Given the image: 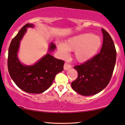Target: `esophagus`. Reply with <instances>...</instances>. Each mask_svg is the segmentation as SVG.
<instances>
[{
	"mask_svg": "<svg viewBox=\"0 0 125 125\" xmlns=\"http://www.w3.org/2000/svg\"><path fill=\"white\" fill-rule=\"evenodd\" d=\"M71 67H72V66H71L70 64H68V63H65L64 64V66H63L64 70H68V69H69L70 68H71Z\"/></svg>",
	"mask_w": 125,
	"mask_h": 125,
	"instance_id": "esophagus-1",
	"label": "esophagus"
}]
</instances>
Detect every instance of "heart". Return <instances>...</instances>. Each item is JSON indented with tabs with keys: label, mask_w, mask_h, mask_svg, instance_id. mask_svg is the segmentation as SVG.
Segmentation results:
<instances>
[{
	"label": "heart",
	"mask_w": 125,
	"mask_h": 125,
	"mask_svg": "<svg viewBox=\"0 0 125 125\" xmlns=\"http://www.w3.org/2000/svg\"><path fill=\"white\" fill-rule=\"evenodd\" d=\"M102 39L92 33H83L70 38L65 44L58 43L59 52L63 57L68 55V50L74 51V57L80 62H86L95 55L102 45Z\"/></svg>",
	"instance_id": "1"
}]
</instances>
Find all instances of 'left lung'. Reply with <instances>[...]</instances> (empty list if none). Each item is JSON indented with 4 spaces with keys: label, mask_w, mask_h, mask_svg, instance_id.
Returning a JSON list of instances; mask_svg holds the SVG:
<instances>
[{
    "label": "left lung",
    "mask_w": 125,
    "mask_h": 125,
    "mask_svg": "<svg viewBox=\"0 0 125 125\" xmlns=\"http://www.w3.org/2000/svg\"><path fill=\"white\" fill-rule=\"evenodd\" d=\"M103 43L100 52L80 65L74 66L78 77L72 83L75 92L83 96L98 94L111 80L116 62V51L110 34L102 29Z\"/></svg>",
    "instance_id": "left-lung-1"
}]
</instances>
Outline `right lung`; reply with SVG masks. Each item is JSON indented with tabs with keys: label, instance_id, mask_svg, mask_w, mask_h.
<instances>
[{
	"label": "right lung",
	"instance_id": "right-lung-1",
	"mask_svg": "<svg viewBox=\"0 0 125 125\" xmlns=\"http://www.w3.org/2000/svg\"><path fill=\"white\" fill-rule=\"evenodd\" d=\"M33 26L26 23L12 39L9 48L7 66L11 78L21 89L29 94H39L51 86L56 74L63 70L64 62L47 53L33 66L21 63L17 58L20 41L26 28ZM55 47V44L51 43L50 51H53Z\"/></svg>",
	"mask_w": 125,
	"mask_h": 125
}]
</instances>
